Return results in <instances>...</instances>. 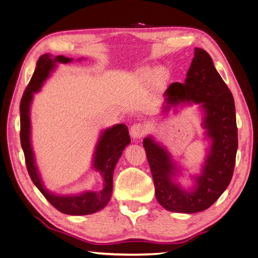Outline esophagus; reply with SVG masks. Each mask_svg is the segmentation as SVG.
<instances>
[{
  "label": "esophagus",
  "instance_id": "34e87169",
  "mask_svg": "<svg viewBox=\"0 0 258 258\" xmlns=\"http://www.w3.org/2000/svg\"><path fill=\"white\" fill-rule=\"evenodd\" d=\"M146 134V127L143 123H135L131 125L130 128V135L134 139H139Z\"/></svg>",
  "mask_w": 258,
  "mask_h": 258
}]
</instances>
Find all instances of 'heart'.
Here are the masks:
<instances>
[{"instance_id":"1","label":"heart","mask_w":258,"mask_h":258,"mask_svg":"<svg viewBox=\"0 0 258 258\" xmlns=\"http://www.w3.org/2000/svg\"><path fill=\"white\" fill-rule=\"evenodd\" d=\"M168 72L164 67H158V69H152V67H147L144 69L138 74L139 82L145 84H149L152 82H156L157 84H163L168 79Z\"/></svg>"}]
</instances>
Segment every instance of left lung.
I'll list each match as a JSON object with an SVG mask.
<instances>
[{
    "label": "left lung",
    "instance_id": "left-lung-1",
    "mask_svg": "<svg viewBox=\"0 0 258 258\" xmlns=\"http://www.w3.org/2000/svg\"><path fill=\"white\" fill-rule=\"evenodd\" d=\"M193 104H198L201 112L203 139L208 147L200 172L189 174L191 185L184 186L179 182L184 168L162 143L152 135L143 142L157 201L172 212L197 213L210 208L229 185L236 162L235 101L212 58L201 48L194 49L185 83L175 82L164 92L162 113H176L178 109Z\"/></svg>",
    "mask_w": 258,
    "mask_h": 258
}]
</instances>
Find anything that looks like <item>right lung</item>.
<instances>
[{
  "label": "right lung",
  "instance_id": "right-lung-1",
  "mask_svg": "<svg viewBox=\"0 0 258 258\" xmlns=\"http://www.w3.org/2000/svg\"><path fill=\"white\" fill-rule=\"evenodd\" d=\"M84 58H79V61ZM73 58L62 55L52 56L43 53L39 58L30 83L24 91L20 103V139L21 147L26 157V164L32 182L42 193L52 207L58 211L70 216L92 215L102 210L112 197L113 172L115 165L122 155L124 148L130 144L128 127L123 123H116L112 127L101 130L98 143L95 145L92 168L99 172L103 179V187L100 191H83L71 194H57L48 189L43 183L40 171L36 162L35 152L31 142V104L33 95L40 92L41 87L56 71L58 64L72 62Z\"/></svg>",
  "mask_w": 258,
  "mask_h": 258
}]
</instances>
